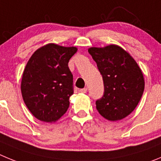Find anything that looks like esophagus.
<instances>
[{
	"label": "esophagus",
	"instance_id": "34e87169",
	"mask_svg": "<svg viewBox=\"0 0 161 161\" xmlns=\"http://www.w3.org/2000/svg\"><path fill=\"white\" fill-rule=\"evenodd\" d=\"M79 91H80L81 93H86V91H87V88L85 87V88H82V89H80L79 90Z\"/></svg>",
	"mask_w": 161,
	"mask_h": 161
}]
</instances>
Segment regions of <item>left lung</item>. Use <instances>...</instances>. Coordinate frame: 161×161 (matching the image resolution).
Listing matches in <instances>:
<instances>
[{
  "label": "left lung",
  "mask_w": 161,
  "mask_h": 161,
  "mask_svg": "<svg viewBox=\"0 0 161 161\" xmlns=\"http://www.w3.org/2000/svg\"><path fill=\"white\" fill-rule=\"evenodd\" d=\"M103 80L104 92L96 100L98 113L111 121L122 119L136 108L144 90L143 73L129 53L115 45L88 50Z\"/></svg>",
  "instance_id": "left-lung-1"
}]
</instances>
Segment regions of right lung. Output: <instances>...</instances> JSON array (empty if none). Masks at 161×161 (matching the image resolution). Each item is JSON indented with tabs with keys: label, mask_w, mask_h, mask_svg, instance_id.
Listing matches in <instances>:
<instances>
[{
	"label": "right lung",
	"mask_w": 161,
	"mask_h": 161,
	"mask_svg": "<svg viewBox=\"0 0 161 161\" xmlns=\"http://www.w3.org/2000/svg\"><path fill=\"white\" fill-rule=\"evenodd\" d=\"M76 47L48 44L36 50L27 63L21 80L23 100L30 112L44 122L64 115L74 94L73 75L68 67Z\"/></svg>",
	"instance_id": "1"
}]
</instances>
